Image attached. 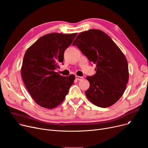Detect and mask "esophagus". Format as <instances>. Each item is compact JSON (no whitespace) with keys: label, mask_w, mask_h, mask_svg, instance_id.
<instances>
[{"label":"esophagus","mask_w":148,"mask_h":148,"mask_svg":"<svg viewBox=\"0 0 148 148\" xmlns=\"http://www.w3.org/2000/svg\"><path fill=\"white\" fill-rule=\"evenodd\" d=\"M75 79L78 80H82L83 79V77H80V76H78V75H75Z\"/></svg>","instance_id":"1"}]
</instances>
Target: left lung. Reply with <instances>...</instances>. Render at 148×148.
Wrapping results in <instances>:
<instances>
[{"mask_svg": "<svg viewBox=\"0 0 148 148\" xmlns=\"http://www.w3.org/2000/svg\"><path fill=\"white\" fill-rule=\"evenodd\" d=\"M73 45L96 65V73L86 77L90 83L85 92L88 100L104 108L116 103L124 93L129 78L127 62L120 48L104 32L94 29L79 34Z\"/></svg>", "mask_w": 148, "mask_h": 148, "instance_id": "obj_1", "label": "left lung"}]
</instances>
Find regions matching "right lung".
I'll list each match as a JSON object with an SVG mask.
<instances>
[{
  "instance_id": "add662e5",
  "label": "right lung",
  "mask_w": 148,
  "mask_h": 148,
  "mask_svg": "<svg viewBox=\"0 0 148 148\" xmlns=\"http://www.w3.org/2000/svg\"><path fill=\"white\" fill-rule=\"evenodd\" d=\"M76 35L46 34L24 55L21 68L23 81L31 97L42 107L52 109L60 105L73 84L74 75L62 76L56 70L58 64L63 63L64 52Z\"/></svg>"
}]
</instances>
